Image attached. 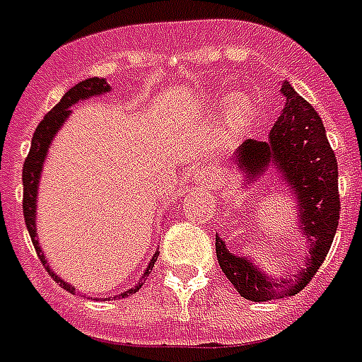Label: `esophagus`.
<instances>
[{
  "label": "esophagus",
  "instance_id": "1",
  "mask_svg": "<svg viewBox=\"0 0 362 362\" xmlns=\"http://www.w3.org/2000/svg\"><path fill=\"white\" fill-rule=\"evenodd\" d=\"M199 175H201V176H199V180H203V184L209 180V175H204V173H199Z\"/></svg>",
  "mask_w": 362,
  "mask_h": 362
}]
</instances>
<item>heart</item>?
Listing matches in <instances>:
<instances>
[{"mask_svg": "<svg viewBox=\"0 0 362 362\" xmlns=\"http://www.w3.org/2000/svg\"><path fill=\"white\" fill-rule=\"evenodd\" d=\"M250 116H252V101L246 95H242V93H233L229 101H227V127L233 131L240 129L242 125L250 120Z\"/></svg>", "mask_w": 362, "mask_h": 362, "instance_id": "heart-1", "label": "heart"}]
</instances>
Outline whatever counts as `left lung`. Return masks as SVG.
Listing matches in <instances>:
<instances>
[{
  "label": "left lung",
  "instance_id": "1",
  "mask_svg": "<svg viewBox=\"0 0 362 362\" xmlns=\"http://www.w3.org/2000/svg\"><path fill=\"white\" fill-rule=\"evenodd\" d=\"M284 110L270 129L269 141L246 139L235 153L238 169L246 170V184L259 178L270 163L280 170L297 199L298 227L308 240V267L295 274L297 280H272L250 261L227 250L226 242L216 235V255L240 297L264 303L274 298L293 297L303 291L320 270L331 250L340 220L338 163L325 127L314 107L298 95L291 84L284 82Z\"/></svg>",
  "mask_w": 362,
  "mask_h": 362
}]
</instances>
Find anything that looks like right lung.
Returning <instances> with one entry per match:
<instances>
[{"mask_svg": "<svg viewBox=\"0 0 362 362\" xmlns=\"http://www.w3.org/2000/svg\"><path fill=\"white\" fill-rule=\"evenodd\" d=\"M105 92H110V86L107 84L105 78H98V76H93V78H86V81L78 82L76 86H73L69 92L65 93L62 101H59L56 107H54L50 112H48L45 118L41 120V124L37 125L35 133H33V139H31V148L30 153H28V158L24 161V167H22V184H24V201H22V210H24V220H25V227H28V231H30L31 242H33V246L37 250V255L41 259V263L45 264V269L48 270V274L52 276L56 284L64 287L65 291L75 293V287L64 281L59 276H56L52 269H50V264L47 263V259H45V253H42L41 246H39V240H37V227H35V218H37V189H39V178H41V170H42V163H45V158H47L48 148L52 144V139L56 136V133L59 131V127L64 125V122L67 120V116L71 115L69 107H73L75 103L82 101V99L93 98V95H101ZM159 252L153 253V257L150 259V263H148L146 270H144V280H146V276L152 272L153 263L158 261ZM142 280L136 284L135 287H131L125 293L118 295L120 298L129 297L133 293H136L141 289ZM115 297V298H118Z\"/></svg>", "mask_w": 362, "mask_h": 362, "instance_id": "right-lung-1", "label": "right lung"}]
</instances>
